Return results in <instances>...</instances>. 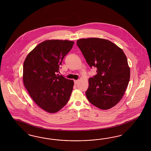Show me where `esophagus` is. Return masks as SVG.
Segmentation results:
<instances>
[{
  "mask_svg": "<svg viewBox=\"0 0 151 151\" xmlns=\"http://www.w3.org/2000/svg\"><path fill=\"white\" fill-rule=\"evenodd\" d=\"M78 83V80H75L74 81V84L75 85H77Z\"/></svg>",
  "mask_w": 151,
  "mask_h": 151,
  "instance_id": "34e87169",
  "label": "esophagus"
}]
</instances>
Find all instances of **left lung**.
Listing matches in <instances>:
<instances>
[{
    "instance_id": "8db88e82",
    "label": "left lung",
    "mask_w": 151,
    "mask_h": 151,
    "mask_svg": "<svg viewBox=\"0 0 151 151\" xmlns=\"http://www.w3.org/2000/svg\"><path fill=\"white\" fill-rule=\"evenodd\" d=\"M77 45L91 68H97V75L89 79L85 94L93 105L108 109L120 101L130 80V68L121 49L108 40L81 39Z\"/></svg>"
}]
</instances>
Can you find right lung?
<instances>
[{
	"label": "right lung",
	"mask_w": 151,
	"mask_h": 151,
	"mask_svg": "<svg viewBox=\"0 0 151 151\" xmlns=\"http://www.w3.org/2000/svg\"><path fill=\"white\" fill-rule=\"evenodd\" d=\"M73 42L49 40L37 45L26 57L23 66V81L31 98L49 113H55L68 102L73 81L60 73L64 57Z\"/></svg>",
	"instance_id": "right-lung-1"
}]
</instances>
